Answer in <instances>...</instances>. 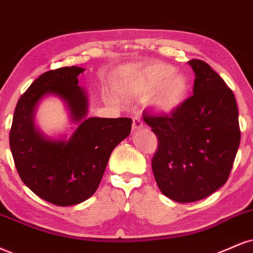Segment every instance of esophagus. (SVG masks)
Returning <instances> with one entry per match:
<instances>
[{"mask_svg":"<svg viewBox=\"0 0 253 253\" xmlns=\"http://www.w3.org/2000/svg\"><path fill=\"white\" fill-rule=\"evenodd\" d=\"M142 127H144V123H142L141 118L140 117L133 118V124H132L133 130H138L140 128H142Z\"/></svg>","mask_w":253,"mask_h":253,"instance_id":"obj_1","label":"esophagus"}]
</instances>
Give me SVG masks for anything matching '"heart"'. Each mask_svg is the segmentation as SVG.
I'll return each instance as SVG.
<instances>
[{
	"instance_id": "heart-1",
	"label": "heart",
	"mask_w": 253,
	"mask_h": 253,
	"mask_svg": "<svg viewBox=\"0 0 253 253\" xmlns=\"http://www.w3.org/2000/svg\"><path fill=\"white\" fill-rule=\"evenodd\" d=\"M115 89L128 100H145L161 114L176 111L186 100L188 80L173 67L154 63L120 75L114 81Z\"/></svg>"
}]
</instances>
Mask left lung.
Instances as JSON below:
<instances>
[{"mask_svg": "<svg viewBox=\"0 0 253 253\" xmlns=\"http://www.w3.org/2000/svg\"><path fill=\"white\" fill-rule=\"evenodd\" d=\"M193 95L171 115L142 113L158 138L152 169L161 193L176 203L211 196L229 179L240 144L233 92L202 60H191Z\"/></svg>", "mask_w": 253, "mask_h": 253, "instance_id": "left-lung-1", "label": "left lung"}]
</instances>
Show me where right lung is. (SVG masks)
<instances>
[{
    "label": "right lung",
    "instance_id": "obj_1",
    "mask_svg": "<svg viewBox=\"0 0 253 253\" xmlns=\"http://www.w3.org/2000/svg\"><path fill=\"white\" fill-rule=\"evenodd\" d=\"M84 69L63 67L45 72L20 97L9 144L26 186L45 202L77 205L99 187L112 151L130 133L129 118H87L88 97L78 86ZM55 95L67 105L77 129L68 139L44 136L35 126V112L43 97Z\"/></svg>",
    "mask_w": 253,
    "mask_h": 253
}]
</instances>
